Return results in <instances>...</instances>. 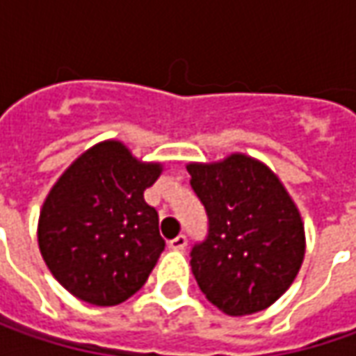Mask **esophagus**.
I'll return each instance as SVG.
<instances>
[{"instance_id": "34e87169", "label": "esophagus", "mask_w": 356, "mask_h": 356, "mask_svg": "<svg viewBox=\"0 0 356 356\" xmlns=\"http://www.w3.org/2000/svg\"><path fill=\"white\" fill-rule=\"evenodd\" d=\"M168 245H170V250L182 252L186 245H188V238H186L184 234H180V236H176L174 239H170V241H168Z\"/></svg>"}]
</instances>
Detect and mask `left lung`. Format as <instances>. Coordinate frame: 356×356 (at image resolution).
Returning <instances> with one entry per match:
<instances>
[{"label":"left lung","instance_id":"obj_1","mask_svg":"<svg viewBox=\"0 0 356 356\" xmlns=\"http://www.w3.org/2000/svg\"><path fill=\"white\" fill-rule=\"evenodd\" d=\"M190 186L208 213L190 266L206 299L227 315H252L293 283L305 255L303 222L277 176L243 154L190 164Z\"/></svg>","mask_w":356,"mask_h":356}]
</instances>
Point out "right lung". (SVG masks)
I'll return each mask as SVG.
<instances>
[{
	"label": "right lung",
	"instance_id": "right-lung-1",
	"mask_svg": "<svg viewBox=\"0 0 356 356\" xmlns=\"http://www.w3.org/2000/svg\"><path fill=\"white\" fill-rule=\"evenodd\" d=\"M162 166L106 140L79 156L53 186L39 216V250L53 277L76 299L111 307L143 287L164 239L144 202Z\"/></svg>",
	"mask_w": 356,
	"mask_h": 356
}]
</instances>
